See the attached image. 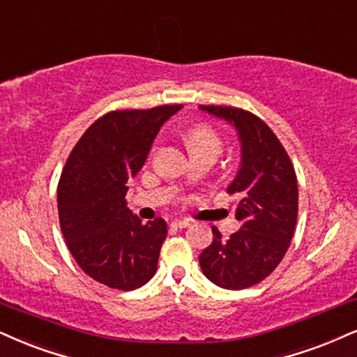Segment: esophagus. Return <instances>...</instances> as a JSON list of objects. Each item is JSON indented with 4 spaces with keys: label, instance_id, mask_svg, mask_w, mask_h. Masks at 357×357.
<instances>
[{
    "label": "esophagus",
    "instance_id": "esophagus-1",
    "mask_svg": "<svg viewBox=\"0 0 357 357\" xmlns=\"http://www.w3.org/2000/svg\"><path fill=\"white\" fill-rule=\"evenodd\" d=\"M170 225L175 227V228H185V227L190 225V222H188V220H174Z\"/></svg>",
    "mask_w": 357,
    "mask_h": 357
}]
</instances>
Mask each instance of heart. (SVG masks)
<instances>
[{
  "label": "heart",
  "instance_id": "obj_1",
  "mask_svg": "<svg viewBox=\"0 0 357 357\" xmlns=\"http://www.w3.org/2000/svg\"><path fill=\"white\" fill-rule=\"evenodd\" d=\"M187 145L190 149V153L212 152L217 155L222 151V139L212 127L195 126L187 132Z\"/></svg>",
  "mask_w": 357,
  "mask_h": 357
}]
</instances>
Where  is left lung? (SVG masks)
I'll return each mask as SVG.
<instances>
[{"label": "left lung", "mask_w": 357, "mask_h": 357, "mask_svg": "<svg viewBox=\"0 0 357 357\" xmlns=\"http://www.w3.org/2000/svg\"><path fill=\"white\" fill-rule=\"evenodd\" d=\"M225 121L240 142V165L227 192L238 197L240 230L213 241L200 253L202 271L225 289H243L265 280L283 259L298 217V182L288 153L261 119L243 109L199 105Z\"/></svg>", "instance_id": "8db88e82"}]
</instances>
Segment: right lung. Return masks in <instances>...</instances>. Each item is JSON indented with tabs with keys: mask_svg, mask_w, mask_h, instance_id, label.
Here are the masks:
<instances>
[{
	"mask_svg": "<svg viewBox=\"0 0 357 357\" xmlns=\"http://www.w3.org/2000/svg\"><path fill=\"white\" fill-rule=\"evenodd\" d=\"M183 105L109 112L73 149L57 187L61 230L91 278L129 291L155 275L165 220L142 223L127 208V183L142 169L160 127Z\"/></svg>",
	"mask_w": 357,
	"mask_h": 357,
	"instance_id": "obj_1",
	"label": "right lung"
}]
</instances>
